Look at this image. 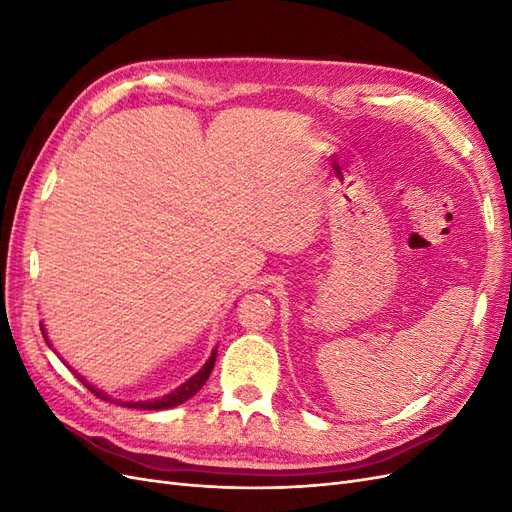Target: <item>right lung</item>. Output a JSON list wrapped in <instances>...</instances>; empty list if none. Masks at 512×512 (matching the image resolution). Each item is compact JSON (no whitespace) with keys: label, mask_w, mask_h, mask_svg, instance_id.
Here are the masks:
<instances>
[{"label":"right lung","mask_w":512,"mask_h":512,"mask_svg":"<svg viewBox=\"0 0 512 512\" xmlns=\"http://www.w3.org/2000/svg\"><path fill=\"white\" fill-rule=\"evenodd\" d=\"M42 335H44V339H46V344H51L49 342V337H46V333H44V327H42ZM215 356H218V348H213V352H211V356H209V361L198 369V374H194L190 380H185L181 386H177L175 391H170L168 395H164V397H158V399H147V401H121V399H111L108 397L104 391H100V389H96L94 384H89L83 376H79L76 374V378H79L87 389L94 393V395H98L100 399H106V401H113V404H119V406H126V408H138V410H166V408H175V406H179V404H183V401H188L190 397H194L200 389H203V384L209 380V376H211V369H213V365H215Z\"/></svg>","instance_id":"add662e5"}]
</instances>
